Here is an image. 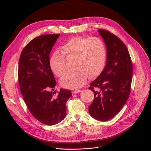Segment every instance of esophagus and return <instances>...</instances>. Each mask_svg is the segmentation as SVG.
Wrapping results in <instances>:
<instances>
[{"instance_id":"esophagus-1","label":"esophagus","mask_w":151,"mask_h":151,"mask_svg":"<svg viewBox=\"0 0 151 151\" xmlns=\"http://www.w3.org/2000/svg\"><path fill=\"white\" fill-rule=\"evenodd\" d=\"M81 90H75V91H73V93L74 94H76V93H80L81 92Z\"/></svg>"}]
</instances>
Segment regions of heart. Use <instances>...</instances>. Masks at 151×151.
<instances>
[{"label":"heart","instance_id":"1","mask_svg":"<svg viewBox=\"0 0 151 151\" xmlns=\"http://www.w3.org/2000/svg\"><path fill=\"white\" fill-rule=\"evenodd\" d=\"M62 53L55 52L50 58L53 73L61 78L67 72L68 66L65 59L75 60L76 70L67 73L60 84L67 89H76L84 86L89 78H95L104 70L107 58L106 47L99 38L76 37L70 39L61 47Z\"/></svg>","mask_w":151,"mask_h":151}]
</instances>
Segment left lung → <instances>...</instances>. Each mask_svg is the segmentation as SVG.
Returning a JSON list of instances; mask_svg holds the SVG:
<instances>
[{
  "instance_id": "left-lung-1",
  "label": "left lung",
  "mask_w": 151,
  "mask_h": 151,
  "mask_svg": "<svg viewBox=\"0 0 151 151\" xmlns=\"http://www.w3.org/2000/svg\"><path fill=\"white\" fill-rule=\"evenodd\" d=\"M99 32L106 46L107 59L104 70L89 88L94 93L89 112L96 119L106 121L119 113L129 99L133 65L119 38L105 29H99Z\"/></svg>"
}]
</instances>
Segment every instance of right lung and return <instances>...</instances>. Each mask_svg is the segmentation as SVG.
Returning a JSON list of instances; mask_svg holds the SVG:
<instances>
[{
    "label": "right lung",
    "instance_id": "1",
    "mask_svg": "<svg viewBox=\"0 0 151 151\" xmlns=\"http://www.w3.org/2000/svg\"><path fill=\"white\" fill-rule=\"evenodd\" d=\"M59 34L40 35L24 47L20 55L18 82L26 105L34 117L47 125L62 121L66 116L67 101L72 96L56 85L50 63V54Z\"/></svg>",
    "mask_w": 151,
    "mask_h": 151
}]
</instances>
